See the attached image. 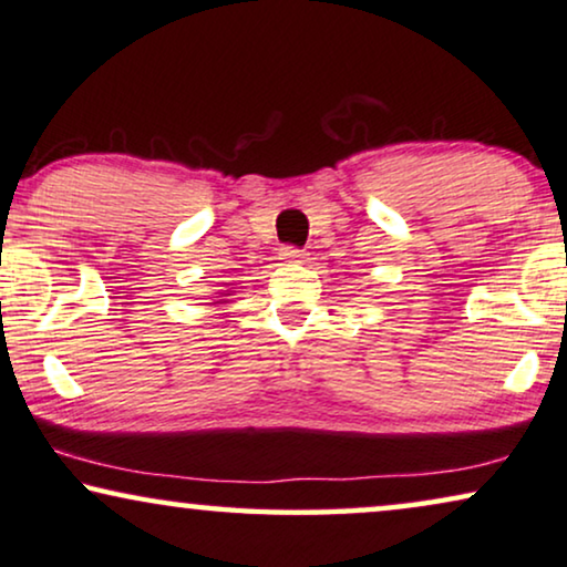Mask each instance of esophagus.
I'll return each mask as SVG.
<instances>
[{"label":"esophagus","mask_w":567,"mask_h":567,"mask_svg":"<svg viewBox=\"0 0 567 567\" xmlns=\"http://www.w3.org/2000/svg\"><path fill=\"white\" fill-rule=\"evenodd\" d=\"M281 258L289 260V262H301L307 258V252L299 250V247H293V245H284L281 247Z\"/></svg>","instance_id":"1"}]
</instances>
